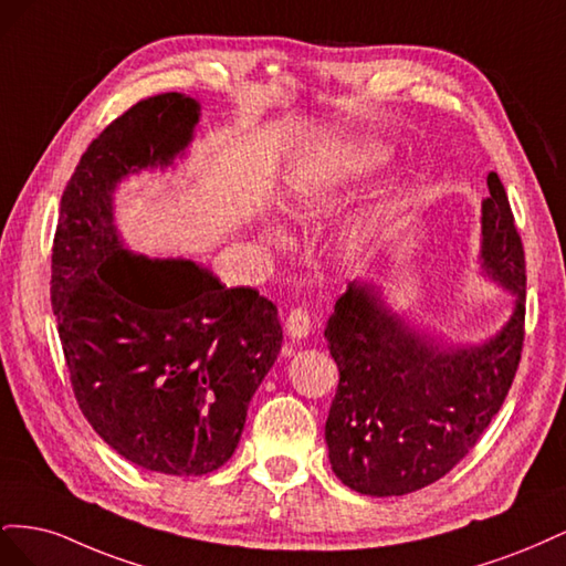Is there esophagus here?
Returning <instances> with one entry per match:
<instances>
[{
    "label": "esophagus",
    "instance_id": "34e87169",
    "mask_svg": "<svg viewBox=\"0 0 566 566\" xmlns=\"http://www.w3.org/2000/svg\"><path fill=\"white\" fill-rule=\"evenodd\" d=\"M312 331V316L306 310H293L285 318V333L293 339H302Z\"/></svg>",
    "mask_w": 566,
    "mask_h": 566
}]
</instances>
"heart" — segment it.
Segmentation results:
<instances>
[{"label": "heart", "mask_w": 566, "mask_h": 566, "mask_svg": "<svg viewBox=\"0 0 566 566\" xmlns=\"http://www.w3.org/2000/svg\"><path fill=\"white\" fill-rule=\"evenodd\" d=\"M389 160V150L370 139L333 142L318 150H312L290 167L285 179L283 208L293 224H306L318 219L339 193L361 184ZM389 219V205L375 202L366 212L354 217L339 235V243L347 252H364L378 238ZM264 243L269 248H285L287 235L269 227L264 231Z\"/></svg>", "instance_id": "heart-1"}]
</instances>
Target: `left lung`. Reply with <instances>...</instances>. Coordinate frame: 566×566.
Returning a JSON list of instances; mask_svg holds the SVG:
<instances>
[{
  "mask_svg": "<svg viewBox=\"0 0 566 566\" xmlns=\"http://www.w3.org/2000/svg\"><path fill=\"white\" fill-rule=\"evenodd\" d=\"M482 200V269L515 297L482 345H451L394 314L378 287L349 283L325 325L339 385L325 420L333 472L364 495L434 484L484 434L515 380L524 342L526 269L505 188L491 172Z\"/></svg>",
  "mask_w": 566,
  "mask_h": 566,
  "instance_id": "left-lung-1",
  "label": "left lung"
}]
</instances>
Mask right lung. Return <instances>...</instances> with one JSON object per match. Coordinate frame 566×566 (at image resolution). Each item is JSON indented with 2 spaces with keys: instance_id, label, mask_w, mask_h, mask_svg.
<instances>
[{
  "instance_id": "right-lung-1",
  "label": "right lung",
  "mask_w": 566,
  "mask_h": 566,
  "mask_svg": "<svg viewBox=\"0 0 566 566\" xmlns=\"http://www.w3.org/2000/svg\"><path fill=\"white\" fill-rule=\"evenodd\" d=\"M200 119L186 94L139 101L84 150L61 198L51 306L80 410L134 465L210 474L241 441L283 328L254 287L181 256H146L115 227L117 184L184 156Z\"/></svg>"
}]
</instances>
